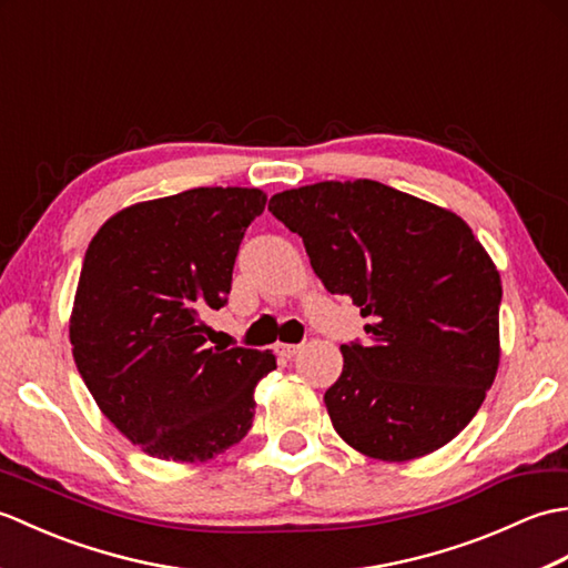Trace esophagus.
<instances>
[{
  "mask_svg": "<svg viewBox=\"0 0 568 568\" xmlns=\"http://www.w3.org/2000/svg\"><path fill=\"white\" fill-rule=\"evenodd\" d=\"M300 348H303L300 344H277L275 352L281 354V356H285V358H291V356H295L300 352Z\"/></svg>",
  "mask_w": 568,
  "mask_h": 568,
  "instance_id": "34e87169",
  "label": "esophagus"
}]
</instances>
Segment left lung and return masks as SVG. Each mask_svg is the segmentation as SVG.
Instances as JSON below:
<instances>
[{
	"mask_svg": "<svg viewBox=\"0 0 568 568\" xmlns=\"http://www.w3.org/2000/svg\"><path fill=\"white\" fill-rule=\"evenodd\" d=\"M268 210L303 236L324 287L371 322L368 346H342L324 393L336 434L390 464L449 444L500 364V273L470 226L376 180L285 190Z\"/></svg>",
	"mask_w": 568,
	"mask_h": 568,
	"instance_id": "left-lung-1",
	"label": "left lung"
}]
</instances>
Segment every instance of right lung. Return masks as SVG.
I'll use <instances>...</instances> for the list:
<instances>
[{
	"label": "right lung",
	"instance_id": "1",
	"mask_svg": "<svg viewBox=\"0 0 568 568\" xmlns=\"http://www.w3.org/2000/svg\"><path fill=\"white\" fill-rule=\"evenodd\" d=\"M258 187H195L119 210L92 236L72 358L104 417L149 456L197 464L246 437L273 352L210 346Z\"/></svg>",
	"mask_w": 568,
	"mask_h": 568
}]
</instances>
